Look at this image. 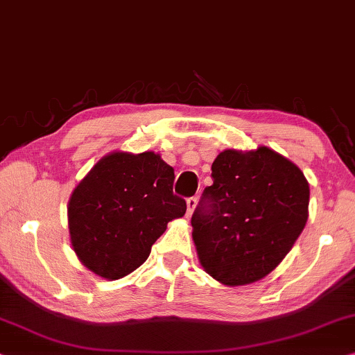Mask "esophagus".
Listing matches in <instances>:
<instances>
[{"mask_svg":"<svg viewBox=\"0 0 355 355\" xmlns=\"http://www.w3.org/2000/svg\"><path fill=\"white\" fill-rule=\"evenodd\" d=\"M195 207H197V197H190L187 198V216L193 213Z\"/></svg>","mask_w":355,"mask_h":355,"instance_id":"1","label":"esophagus"}]
</instances>
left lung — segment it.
<instances>
[{"mask_svg":"<svg viewBox=\"0 0 355 355\" xmlns=\"http://www.w3.org/2000/svg\"><path fill=\"white\" fill-rule=\"evenodd\" d=\"M192 214L200 264L227 286L264 279L288 254L309 216V184L272 148L220 152Z\"/></svg>","mask_w":355,"mask_h":355,"instance_id":"1","label":"left lung"}]
</instances>
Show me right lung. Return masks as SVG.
<instances>
[{
	"mask_svg": "<svg viewBox=\"0 0 355 355\" xmlns=\"http://www.w3.org/2000/svg\"><path fill=\"white\" fill-rule=\"evenodd\" d=\"M174 169L158 153L112 152L81 179L69 200V232L85 267L107 280L136 270L169 220L186 214L173 193Z\"/></svg>",
	"mask_w": 355,
	"mask_h": 355,
	"instance_id": "1",
	"label": "right lung"
}]
</instances>
